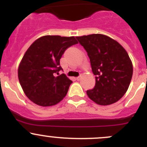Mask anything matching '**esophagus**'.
<instances>
[{
	"label": "esophagus",
	"mask_w": 147,
	"mask_h": 147,
	"mask_svg": "<svg viewBox=\"0 0 147 147\" xmlns=\"http://www.w3.org/2000/svg\"><path fill=\"white\" fill-rule=\"evenodd\" d=\"M81 78H82V75H80V76L77 77V78H76L77 80H80V79H81Z\"/></svg>",
	"instance_id": "1"
}]
</instances>
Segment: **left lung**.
<instances>
[{
	"instance_id": "obj_1",
	"label": "left lung",
	"mask_w": 147,
	"mask_h": 147,
	"mask_svg": "<svg viewBox=\"0 0 147 147\" xmlns=\"http://www.w3.org/2000/svg\"><path fill=\"white\" fill-rule=\"evenodd\" d=\"M76 38L87 51L96 76L94 87L87 91L89 98L100 105L117 102L127 91L132 78L128 53L119 42L102 34Z\"/></svg>"
}]
</instances>
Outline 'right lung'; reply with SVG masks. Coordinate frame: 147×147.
<instances>
[{"label": "right lung", "instance_id": "1", "mask_svg": "<svg viewBox=\"0 0 147 147\" xmlns=\"http://www.w3.org/2000/svg\"><path fill=\"white\" fill-rule=\"evenodd\" d=\"M75 37L45 35L25 53L18 67L19 82L28 98L42 107L53 106L66 96L72 80L63 70L60 60L66 49L78 44Z\"/></svg>", "mask_w": 147, "mask_h": 147}]
</instances>
